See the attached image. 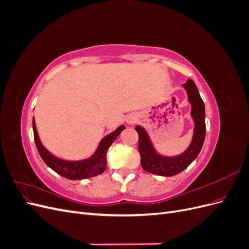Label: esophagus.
Returning <instances> with one entry per match:
<instances>
[{"label": "esophagus", "mask_w": 249, "mask_h": 249, "mask_svg": "<svg viewBox=\"0 0 249 249\" xmlns=\"http://www.w3.org/2000/svg\"><path fill=\"white\" fill-rule=\"evenodd\" d=\"M136 122H137V117L135 116V115L131 114V115H127L126 116V123L129 124H134Z\"/></svg>", "instance_id": "1"}]
</instances>
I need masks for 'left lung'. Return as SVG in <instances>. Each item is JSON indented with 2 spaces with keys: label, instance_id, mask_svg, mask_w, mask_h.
<instances>
[{
  "label": "left lung",
  "instance_id": "left-lung-1",
  "mask_svg": "<svg viewBox=\"0 0 249 249\" xmlns=\"http://www.w3.org/2000/svg\"><path fill=\"white\" fill-rule=\"evenodd\" d=\"M183 87L186 89L188 101L191 104V116L194 122L192 141L184 153L175 157L162 156L157 152L147 132L141 125L135 130L139 135L138 150L141 157V166L147 172L162 177L176 176L186 169L196 159L206 136V112L198 89L192 80H188Z\"/></svg>",
  "mask_w": 249,
  "mask_h": 249
}]
</instances>
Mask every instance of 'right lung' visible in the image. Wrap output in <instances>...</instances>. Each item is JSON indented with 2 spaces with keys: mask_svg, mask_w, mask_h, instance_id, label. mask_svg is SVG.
Returning <instances> with one entry per match:
<instances>
[{
  "mask_svg": "<svg viewBox=\"0 0 249 249\" xmlns=\"http://www.w3.org/2000/svg\"><path fill=\"white\" fill-rule=\"evenodd\" d=\"M124 129L125 126L122 124L118 126L114 132H112L109 135H107V136H105L101 140L99 146H97L96 150L91 157L80 161H67L63 159H59V158L51 154L49 150L42 145L38 136V133H37L35 120L33 117L34 140L40 157L51 169L57 172L58 175L69 179H84L99 176L101 173H103L107 166L106 155L108 152V148L117 138L120 132L124 131Z\"/></svg>",
  "mask_w": 249,
  "mask_h": 249,
  "instance_id": "add662e5",
  "label": "right lung"
}]
</instances>
